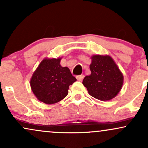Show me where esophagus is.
Wrapping results in <instances>:
<instances>
[{
	"instance_id": "1",
	"label": "esophagus",
	"mask_w": 148,
	"mask_h": 148,
	"mask_svg": "<svg viewBox=\"0 0 148 148\" xmlns=\"http://www.w3.org/2000/svg\"><path fill=\"white\" fill-rule=\"evenodd\" d=\"M76 77H77V79L78 81H82L84 77V75H77Z\"/></svg>"
}]
</instances>
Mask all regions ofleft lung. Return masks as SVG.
Returning a JSON list of instances; mask_svg holds the SVG:
<instances>
[{"mask_svg":"<svg viewBox=\"0 0 148 148\" xmlns=\"http://www.w3.org/2000/svg\"><path fill=\"white\" fill-rule=\"evenodd\" d=\"M91 74L82 84L88 93L101 101L115 97L123 84V75L110 56L94 55L91 57Z\"/></svg>","mask_w":148,"mask_h":148,"instance_id":"left-lung-1","label":"left lung"}]
</instances>
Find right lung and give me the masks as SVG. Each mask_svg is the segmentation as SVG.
<instances>
[{"label":"right lung","mask_w":148,"mask_h":148,"mask_svg":"<svg viewBox=\"0 0 148 148\" xmlns=\"http://www.w3.org/2000/svg\"><path fill=\"white\" fill-rule=\"evenodd\" d=\"M61 58H45L31 78L32 90L37 99L47 104L61 101L69 93V86L76 82L68 67L60 65Z\"/></svg>","instance_id":"obj_1"}]
</instances>
